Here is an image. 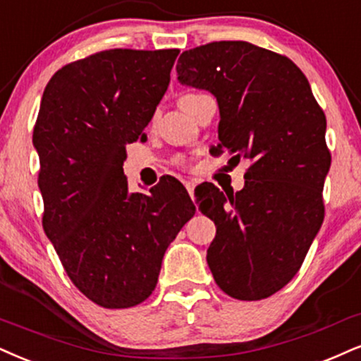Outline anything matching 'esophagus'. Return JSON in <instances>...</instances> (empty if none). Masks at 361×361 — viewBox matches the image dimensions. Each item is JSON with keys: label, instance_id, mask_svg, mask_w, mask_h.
I'll list each match as a JSON object with an SVG mask.
<instances>
[{"label": "esophagus", "instance_id": "obj_1", "mask_svg": "<svg viewBox=\"0 0 361 361\" xmlns=\"http://www.w3.org/2000/svg\"><path fill=\"white\" fill-rule=\"evenodd\" d=\"M194 188H195V182L194 180L185 182V189H188V192H189L190 197H192V195H194Z\"/></svg>", "mask_w": 361, "mask_h": 361}]
</instances>
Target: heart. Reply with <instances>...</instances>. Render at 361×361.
Wrapping results in <instances>:
<instances>
[{
	"label": "heart",
	"instance_id": "heart-1",
	"mask_svg": "<svg viewBox=\"0 0 361 361\" xmlns=\"http://www.w3.org/2000/svg\"><path fill=\"white\" fill-rule=\"evenodd\" d=\"M199 93H185V95H182L179 99V105H184L185 102H189L190 99H194V97H197Z\"/></svg>",
	"mask_w": 361,
	"mask_h": 361
}]
</instances>
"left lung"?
Wrapping results in <instances>:
<instances>
[{"mask_svg": "<svg viewBox=\"0 0 361 361\" xmlns=\"http://www.w3.org/2000/svg\"><path fill=\"white\" fill-rule=\"evenodd\" d=\"M176 70L182 85L216 97V154L252 160L241 190L224 195L206 184L199 194L216 224L207 264L226 295L264 300L295 278L323 224L326 117L303 72L252 43L202 44L182 53Z\"/></svg>", "mask_w": 361, "mask_h": 361, "instance_id": "8db88e82", "label": "left lung"}]
</instances>
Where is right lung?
Returning <instances> with one entry per match:
<instances>
[{"label": "right lung", "mask_w": 361, "mask_h": 361, "mask_svg": "<svg viewBox=\"0 0 361 361\" xmlns=\"http://www.w3.org/2000/svg\"><path fill=\"white\" fill-rule=\"evenodd\" d=\"M179 50L99 51L65 65L33 128L43 229L72 283L104 308H130L157 284L162 257L195 206L167 176L128 192L126 145L144 140Z\"/></svg>", "instance_id": "right-lung-1"}]
</instances>
